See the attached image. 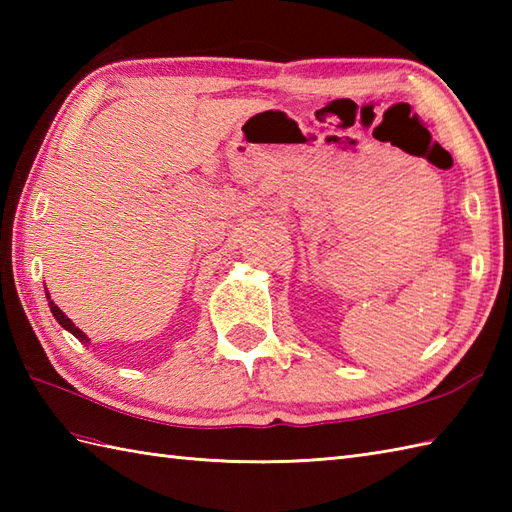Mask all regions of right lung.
<instances>
[{
    "label": "right lung",
    "instance_id": "1",
    "mask_svg": "<svg viewBox=\"0 0 512 512\" xmlns=\"http://www.w3.org/2000/svg\"><path fill=\"white\" fill-rule=\"evenodd\" d=\"M48 292V290H46ZM46 299H48V306H50V312H52V317L54 319H57L59 321V325H61V328L63 330H68L70 334H74L76 336V339H79L83 345H88L90 343V339H88V334H85L83 330H79V328H76V325L68 319V317H65V312H61V308L57 306V303H54L52 299H50V295H46Z\"/></svg>",
    "mask_w": 512,
    "mask_h": 512
}]
</instances>
